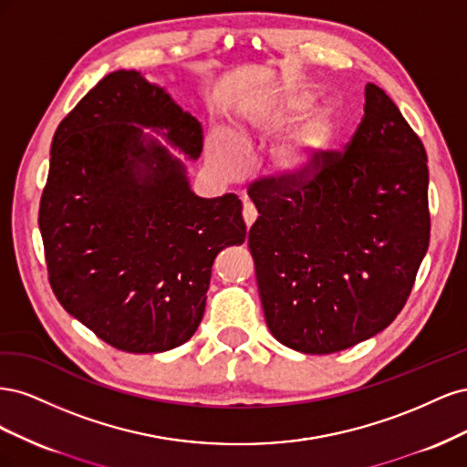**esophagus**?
Wrapping results in <instances>:
<instances>
[{"label":"esophagus","mask_w":467,"mask_h":467,"mask_svg":"<svg viewBox=\"0 0 467 467\" xmlns=\"http://www.w3.org/2000/svg\"><path fill=\"white\" fill-rule=\"evenodd\" d=\"M257 220V210H255V206H253L251 202H244V222H245V225L247 228H251L253 225V222Z\"/></svg>","instance_id":"obj_1"}]
</instances>
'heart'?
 Masks as SVG:
<instances>
[{
	"label": "heart",
	"mask_w": 467,
	"mask_h": 467,
	"mask_svg": "<svg viewBox=\"0 0 467 467\" xmlns=\"http://www.w3.org/2000/svg\"><path fill=\"white\" fill-rule=\"evenodd\" d=\"M314 93L294 89L278 97L255 99L237 110L232 130H214L206 144L208 165L220 177H234L245 165L253 144L268 140L294 123L273 148V165L282 179L314 175L329 153L341 122L335 103L314 107Z\"/></svg>",
	"instance_id": "b5f03b06"
}]
</instances>
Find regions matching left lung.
Returning <instances> with one entry per match:
<instances>
[{
	"label": "left lung",
	"instance_id": "obj_1",
	"mask_svg": "<svg viewBox=\"0 0 467 467\" xmlns=\"http://www.w3.org/2000/svg\"><path fill=\"white\" fill-rule=\"evenodd\" d=\"M249 249L268 329L306 355L384 331L403 309L431 239L420 138L374 83L345 151L300 181L265 177Z\"/></svg>",
	"mask_w": 467,
	"mask_h": 467
}]
</instances>
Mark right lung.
I'll list each match as a JSON object with an SVG mask.
<instances>
[{"instance_id": "right-lung-1", "label": "right lung", "mask_w": 467, "mask_h": 467, "mask_svg": "<svg viewBox=\"0 0 467 467\" xmlns=\"http://www.w3.org/2000/svg\"><path fill=\"white\" fill-rule=\"evenodd\" d=\"M202 124L134 69L105 76L56 129L38 228L69 316L124 352H163L199 327L212 265L245 242L242 201L196 196L187 169Z\"/></svg>"}]
</instances>
